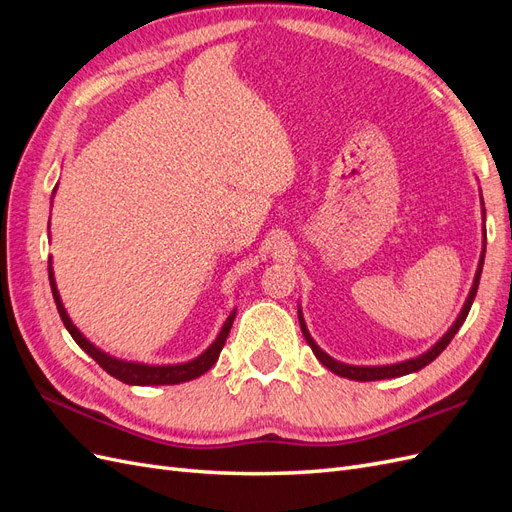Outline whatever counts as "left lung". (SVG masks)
Returning <instances> with one entry per match:
<instances>
[{
  "instance_id": "obj_1",
  "label": "left lung",
  "mask_w": 512,
  "mask_h": 512,
  "mask_svg": "<svg viewBox=\"0 0 512 512\" xmlns=\"http://www.w3.org/2000/svg\"><path fill=\"white\" fill-rule=\"evenodd\" d=\"M483 213H485V209H483ZM483 262H485V250H483V256H480V262H478V271H476V277H474V286H472V290H470V297H468L466 305H463L461 314H459L457 322H455L453 327H451V331H448L436 346H433L431 350H427L425 354L416 356V359H410V361H404V363H397V365H382V367H356V365H346V363H339V361L331 359V356H329L327 352H322V350L316 346V342L312 339V335H309V331H307V327H305V320H303V316H301V309H299L301 331H303V335H305V339H307L309 348H312V352L316 354V359H318L324 367L331 369L333 374L342 376V378H348V380H359V382H371V380H386V378H399V376L412 374V371L423 369L425 365H429L433 359H436V356H438V354H440L448 344H451V339L457 335V331H459V327L463 324V320L468 318V312H470L472 301H474V297H476V290H478L480 273H483Z\"/></svg>"
}]
</instances>
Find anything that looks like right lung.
Returning a JSON list of instances; mask_svg holds the SVG:
<instances>
[{"mask_svg":"<svg viewBox=\"0 0 512 512\" xmlns=\"http://www.w3.org/2000/svg\"><path fill=\"white\" fill-rule=\"evenodd\" d=\"M49 280H51V290H53V299H55V305H57V312L61 316V322H64V327L68 329V333L72 335V339L76 344H79L91 359H94L106 374H111L113 378L126 382V384H136V386H151V384H179V382H188V380H194L198 376H203L205 371H209L215 361H218V356L226 344V337L230 333V327H232V320H235V314L232 312L224 327L218 335V339L198 356V359L190 361V363H181V365H143V363H128V361H119V359H113V356L104 354L102 350H98L94 344H89L87 339L79 333V329L74 327L72 320L68 318L64 305H61L59 301V292H57V286H55V277H53V269L49 267Z\"/></svg>","mask_w":512,"mask_h":512,"instance_id":"add662e5","label":"right lung"}]
</instances>
